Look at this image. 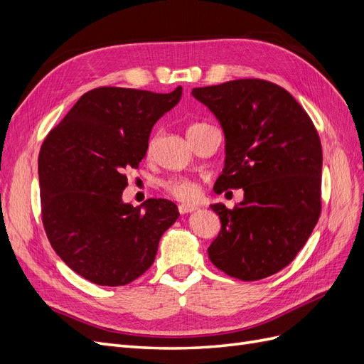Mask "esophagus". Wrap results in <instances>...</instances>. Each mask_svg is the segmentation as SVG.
Returning a JSON list of instances; mask_svg holds the SVG:
<instances>
[{"label": "esophagus", "instance_id": "obj_1", "mask_svg": "<svg viewBox=\"0 0 364 364\" xmlns=\"http://www.w3.org/2000/svg\"><path fill=\"white\" fill-rule=\"evenodd\" d=\"M196 209H197V206L191 205V203H181L179 205V213L181 214H188V213L196 211Z\"/></svg>", "mask_w": 364, "mask_h": 364}]
</instances>
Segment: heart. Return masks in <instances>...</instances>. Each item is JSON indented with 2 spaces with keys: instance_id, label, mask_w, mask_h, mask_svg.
<instances>
[{
  "instance_id": "b5f03b06",
  "label": "heart",
  "mask_w": 364,
  "mask_h": 364,
  "mask_svg": "<svg viewBox=\"0 0 364 364\" xmlns=\"http://www.w3.org/2000/svg\"><path fill=\"white\" fill-rule=\"evenodd\" d=\"M197 126H200V124H194L190 129H194ZM151 147H153V141H150L149 151L151 150ZM161 185H162V188L170 196L176 197V199H179V200L190 202V200H194L196 197L199 196V186H197V183L188 178H182V176H173V178L165 179Z\"/></svg>"
}]
</instances>
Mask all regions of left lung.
<instances>
[{"label": "left lung", "mask_w": 364, "mask_h": 364, "mask_svg": "<svg viewBox=\"0 0 364 364\" xmlns=\"http://www.w3.org/2000/svg\"><path fill=\"white\" fill-rule=\"evenodd\" d=\"M226 138L215 193L243 188L234 208L211 205L222 230L208 249L214 266L241 281L278 273L310 238L322 211V144L313 121L277 83L238 79L194 87Z\"/></svg>", "instance_id": "8db88e82"}]
</instances>
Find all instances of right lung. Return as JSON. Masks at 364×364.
I'll use <instances>...</instances> for the list:
<instances>
[{
  "label": "right lung",
  "mask_w": 364,
  "mask_h": 364,
  "mask_svg": "<svg viewBox=\"0 0 364 364\" xmlns=\"http://www.w3.org/2000/svg\"><path fill=\"white\" fill-rule=\"evenodd\" d=\"M170 94L100 86L83 94L43 139L38 171L42 225L67 266L97 285L119 287L155 261L179 217L167 199L123 203L126 171L146 156L151 127L179 103Z\"/></svg>",
  "instance_id": "right-lung-1"
}]
</instances>
